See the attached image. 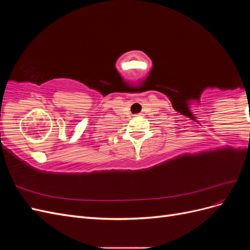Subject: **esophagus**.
Returning <instances> with one entry per match:
<instances>
[{"mask_svg": "<svg viewBox=\"0 0 250 250\" xmlns=\"http://www.w3.org/2000/svg\"><path fill=\"white\" fill-rule=\"evenodd\" d=\"M138 116H140V115H138Z\"/></svg>", "mask_w": 250, "mask_h": 250, "instance_id": "34e87169", "label": "esophagus"}]
</instances>
